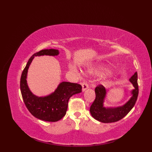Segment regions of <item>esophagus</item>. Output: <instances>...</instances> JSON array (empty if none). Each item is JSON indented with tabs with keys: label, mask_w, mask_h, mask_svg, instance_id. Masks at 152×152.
Wrapping results in <instances>:
<instances>
[{
	"label": "esophagus",
	"mask_w": 152,
	"mask_h": 152,
	"mask_svg": "<svg viewBox=\"0 0 152 152\" xmlns=\"http://www.w3.org/2000/svg\"><path fill=\"white\" fill-rule=\"evenodd\" d=\"M82 91H85L89 87L88 84H87L86 82H84L82 84Z\"/></svg>",
	"instance_id": "obj_1"
}]
</instances>
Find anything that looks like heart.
Segmentation results:
<instances>
[{
	"mask_svg": "<svg viewBox=\"0 0 152 152\" xmlns=\"http://www.w3.org/2000/svg\"><path fill=\"white\" fill-rule=\"evenodd\" d=\"M72 69H73V68H72ZM93 70L96 72H102V71H103V70H105L106 69L103 68H102V67H98V68H94V69H93Z\"/></svg>",
	"mask_w": 152,
	"mask_h": 152,
	"instance_id": "b5f03b06",
	"label": "heart"
}]
</instances>
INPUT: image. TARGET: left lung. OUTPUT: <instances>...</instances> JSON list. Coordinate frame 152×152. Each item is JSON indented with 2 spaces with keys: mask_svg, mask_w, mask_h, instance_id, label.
<instances>
[{
  "mask_svg": "<svg viewBox=\"0 0 152 152\" xmlns=\"http://www.w3.org/2000/svg\"><path fill=\"white\" fill-rule=\"evenodd\" d=\"M129 81L134 87L131 91V98L126 103L118 107H104V99L107 94L106 89L103 85H98L95 88L96 98L90 107V112L93 117L101 122L111 123L120 121L125 117L134 107L138 96L137 72H135L131 77Z\"/></svg>",
  "mask_w": 152,
  "mask_h": 152,
  "instance_id": "left-lung-1",
  "label": "left lung"
}]
</instances>
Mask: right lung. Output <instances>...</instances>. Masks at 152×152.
<instances>
[{"label":"right lung","instance_id":"1","mask_svg":"<svg viewBox=\"0 0 152 152\" xmlns=\"http://www.w3.org/2000/svg\"><path fill=\"white\" fill-rule=\"evenodd\" d=\"M57 49H43L32 55L22 72L20 79V89L23 99L27 109L32 115L40 120L47 122H57L65 115L68 108V100L73 95L82 92V86L77 83L62 82L54 93L38 97L30 91L26 82L27 73L34 56H57Z\"/></svg>","mask_w":152,"mask_h":152}]
</instances>
